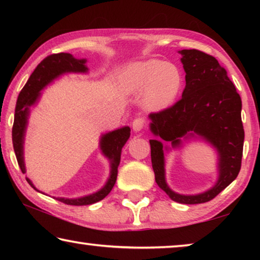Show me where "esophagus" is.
<instances>
[{
  "mask_svg": "<svg viewBox=\"0 0 260 260\" xmlns=\"http://www.w3.org/2000/svg\"><path fill=\"white\" fill-rule=\"evenodd\" d=\"M144 126V120L142 118H136L133 122V130L135 133H140V131L143 129Z\"/></svg>",
  "mask_w": 260,
  "mask_h": 260,
  "instance_id": "1",
  "label": "esophagus"
}]
</instances>
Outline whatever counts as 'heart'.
<instances>
[{"label": "heart", "instance_id": "obj_1", "mask_svg": "<svg viewBox=\"0 0 260 260\" xmlns=\"http://www.w3.org/2000/svg\"><path fill=\"white\" fill-rule=\"evenodd\" d=\"M120 88L127 94L142 90V106L158 112L172 106L183 86V77L173 62L158 59H145L130 62L120 71Z\"/></svg>", "mask_w": 260, "mask_h": 260}]
</instances>
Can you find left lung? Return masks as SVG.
I'll list each match as a JSON object with an SVG mask.
<instances>
[{
  "instance_id": "8db88e82",
  "label": "left lung",
  "mask_w": 260,
  "mask_h": 260,
  "mask_svg": "<svg viewBox=\"0 0 260 260\" xmlns=\"http://www.w3.org/2000/svg\"><path fill=\"white\" fill-rule=\"evenodd\" d=\"M181 62L186 72L182 98L172 108L150 113L151 163L158 187L179 204H204L214 199L237 179L241 167L244 127L241 99L214 56L198 49H182ZM201 139L218 155V179L204 193L186 196L174 192L165 181L164 154L183 146V142ZM170 144V146H167Z\"/></svg>"
}]
</instances>
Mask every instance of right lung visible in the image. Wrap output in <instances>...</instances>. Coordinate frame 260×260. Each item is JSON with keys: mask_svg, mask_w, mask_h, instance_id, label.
<instances>
[{"mask_svg": "<svg viewBox=\"0 0 260 260\" xmlns=\"http://www.w3.org/2000/svg\"><path fill=\"white\" fill-rule=\"evenodd\" d=\"M86 59H77L70 53H59V54L48 55L39 63L34 72L30 74L29 79L27 80L19 97H17L15 115H14L13 125V147L15 151L17 163H19L22 173H26V165H24V137L28 126V119L30 115V108L37 105L41 98V91L46 86L53 83L63 74L67 73H81L86 74L88 69L86 66ZM130 137V127L123 126L119 129L103 134L99 140V148L102 154L109 159L110 163V176L104 186L94 193L85 195L80 198H54L60 202L72 206H85L92 205L101 201L108 195L115 186L118 173V166L120 162V154L124 144ZM27 182L34 188L33 182L26 177ZM40 191V190H38ZM41 193V191H40Z\"/></svg>", "mask_w": 260, "mask_h": 260, "instance_id": "obj_1", "label": "right lung"}]
</instances>
